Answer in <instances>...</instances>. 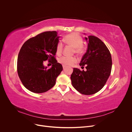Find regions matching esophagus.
<instances>
[{"mask_svg": "<svg viewBox=\"0 0 132 132\" xmlns=\"http://www.w3.org/2000/svg\"><path fill=\"white\" fill-rule=\"evenodd\" d=\"M63 69H64L66 67V66H63Z\"/></svg>", "mask_w": 132, "mask_h": 132, "instance_id": "1", "label": "esophagus"}]
</instances>
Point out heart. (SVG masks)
<instances>
[{
    "mask_svg": "<svg viewBox=\"0 0 132 132\" xmlns=\"http://www.w3.org/2000/svg\"><path fill=\"white\" fill-rule=\"evenodd\" d=\"M64 41L68 45L72 46L75 48V52L78 54L84 53L85 48L83 45L84 40L82 37L77 33H72L66 35L64 37ZM63 48V44L59 42L56 45V53L60 54L62 53ZM78 59L75 56L68 57L63 56L59 59V62L63 66H70L77 62Z\"/></svg>",
    "mask_w": 132,
    "mask_h": 132,
    "instance_id": "obj_1",
    "label": "heart"
}]
</instances>
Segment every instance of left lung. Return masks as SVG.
Listing matches in <instances>:
<instances>
[{"instance_id": "obj_1", "label": "left lung", "mask_w": 132, "mask_h": 132, "mask_svg": "<svg viewBox=\"0 0 132 132\" xmlns=\"http://www.w3.org/2000/svg\"><path fill=\"white\" fill-rule=\"evenodd\" d=\"M88 48L79 65H86L87 70L73 68L71 75L72 86L80 93L91 95L99 91L105 85L111 72V53L105 44L98 37L90 35Z\"/></svg>"}]
</instances>
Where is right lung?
Returning <instances> with one entry per match:
<instances>
[{"label": "right lung", "mask_w": 132, "mask_h": 132, "mask_svg": "<svg viewBox=\"0 0 132 132\" xmlns=\"http://www.w3.org/2000/svg\"><path fill=\"white\" fill-rule=\"evenodd\" d=\"M56 31H46L28 40L22 46L17 60V71L23 86L30 91L41 93L51 89L63 70L55 56L59 42ZM52 60L48 70L43 62Z\"/></svg>", "instance_id": "obj_1"}]
</instances>
